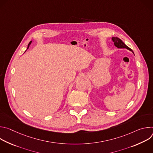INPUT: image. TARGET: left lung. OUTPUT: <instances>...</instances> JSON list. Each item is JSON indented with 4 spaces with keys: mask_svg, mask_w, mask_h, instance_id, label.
Segmentation results:
<instances>
[{
    "mask_svg": "<svg viewBox=\"0 0 153 153\" xmlns=\"http://www.w3.org/2000/svg\"><path fill=\"white\" fill-rule=\"evenodd\" d=\"M112 40L114 42V45L116 47H117L118 48H126L127 50H129V51H132L133 53V50L131 49L130 48H129L128 46H126L125 43L122 42V40H121V39H120L119 38H118V37H112Z\"/></svg>",
    "mask_w": 153,
    "mask_h": 153,
    "instance_id": "obj_1",
    "label": "left lung"
}]
</instances>
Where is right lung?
I'll return each instance as SVG.
<instances>
[{"label":"right lung","mask_w":153,"mask_h":153,"mask_svg":"<svg viewBox=\"0 0 153 153\" xmlns=\"http://www.w3.org/2000/svg\"><path fill=\"white\" fill-rule=\"evenodd\" d=\"M31 42H32V41H31V42L29 43V44H28V47H27V49H28V48H29V47H30V44H31Z\"/></svg>","instance_id":"right-lung-1"}]
</instances>
